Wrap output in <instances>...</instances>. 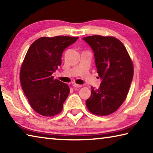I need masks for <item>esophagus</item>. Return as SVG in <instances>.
I'll use <instances>...</instances> for the list:
<instances>
[{
    "label": "esophagus",
    "instance_id": "obj_1",
    "mask_svg": "<svg viewBox=\"0 0 153 153\" xmlns=\"http://www.w3.org/2000/svg\"><path fill=\"white\" fill-rule=\"evenodd\" d=\"M73 86H74V87H75V88H81L82 86V85H79V84H74V85H73Z\"/></svg>",
    "mask_w": 153,
    "mask_h": 153
}]
</instances>
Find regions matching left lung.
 I'll return each mask as SVG.
<instances>
[{"label": "left lung", "instance_id": "obj_1", "mask_svg": "<svg viewBox=\"0 0 153 153\" xmlns=\"http://www.w3.org/2000/svg\"><path fill=\"white\" fill-rule=\"evenodd\" d=\"M83 40L94 51L97 73L102 79L99 88L91 87L86 107L94 115H108L125 101L134 76L132 61L123 43L113 36L94 35Z\"/></svg>", "mask_w": 153, "mask_h": 153}]
</instances>
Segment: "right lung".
Returning <instances> with one entry per match:
<instances>
[{"label":"right lung","instance_id":"right-lung-1","mask_svg":"<svg viewBox=\"0 0 153 153\" xmlns=\"http://www.w3.org/2000/svg\"><path fill=\"white\" fill-rule=\"evenodd\" d=\"M77 38L41 37L31 45L25 56L20 69L21 84L30 106L41 115L51 117L63 110L69 88L52 74L61 65L63 51Z\"/></svg>","mask_w":153,"mask_h":153}]
</instances>
